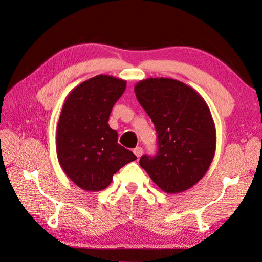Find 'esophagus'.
Segmentation results:
<instances>
[{"instance_id":"esophagus-1","label":"esophagus","mask_w":262,"mask_h":262,"mask_svg":"<svg viewBox=\"0 0 262 262\" xmlns=\"http://www.w3.org/2000/svg\"><path fill=\"white\" fill-rule=\"evenodd\" d=\"M133 153L136 154L137 157H141L142 154H143V148H142L141 146H138L133 149Z\"/></svg>"}]
</instances>
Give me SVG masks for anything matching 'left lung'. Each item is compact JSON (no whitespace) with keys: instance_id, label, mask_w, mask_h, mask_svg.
<instances>
[{"instance_id":"left-lung-1","label":"left lung","mask_w":262,"mask_h":262,"mask_svg":"<svg viewBox=\"0 0 262 262\" xmlns=\"http://www.w3.org/2000/svg\"><path fill=\"white\" fill-rule=\"evenodd\" d=\"M134 92L157 132L158 152L142 156L141 167L166 193L186 191L205 175L215 154L207 102L192 87L167 77L140 81Z\"/></svg>"}]
</instances>
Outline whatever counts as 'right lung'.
Masks as SVG:
<instances>
[{"label": "right lung", "mask_w": 262, "mask_h": 262, "mask_svg": "<svg viewBox=\"0 0 262 262\" xmlns=\"http://www.w3.org/2000/svg\"><path fill=\"white\" fill-rule=\"evenodd\" d=\"M126 86L124 80L97 75L72 90L63 104L57 126V155L61 168L86 191L106 189L115 173L137 160L118 144L109 115Z\"/></svg>", "instance_id": "obj_1"}]
</instances>
